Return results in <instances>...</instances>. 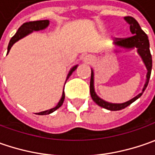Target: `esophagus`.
Returning <instances> with one entry per match:
<instances>
[{
  "mask_svg": "<svg viewBox=\"0 0 155 155\" xmlns=\"http://www.w3.org/2000/svg\"><path fill=\"white\" fill-rule=\"evenodd\" d=\"M84 61L85 63H87V64H91V63L93 61V58L91 56H89V55H88V56H86L84 58Z\"/></svg>",
  "mask_w": 155,
  "mask_h": 155,
  "instance_id": "1",
  "label": "esophagus"
}]
</instances>
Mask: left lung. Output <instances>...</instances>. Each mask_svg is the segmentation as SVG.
<instances>
[{
	"mask_svg": "<svg viewBox=\"0 0 155 155\" xmlns=\"http://www.w3.org/2000/svg\"><path fill=\"white\" fill-rule=\"evenodd\" d=\"M124 20L128 22L130 26V32L132 34H134L132 37L126 38V39H116L114 44L118 45L120 47L125 48V49H132V48H137V52L139 55L141 57L143 63L145 64L147 73L146 83L144 84V87L142 89V92L134 97V98L129 100L128 102H125L123 104H111L109 102H106L102 98H100L98 96L95 92L94 89V72L91 70V84H90V91H91V96L93 101L96 104L99 105L100 107H103L106 110H111V111H116V110H121L128 105L134 103L135 100L140 97L146 90L147 86L148 84L150 75H151V71H152V55L150 53V49H149V40L147 38V35L143 32V30L140 28L139 23L136 21V20L131 17V16H126Z\"/></svg>",
	"mask_w": 155,
	"mask_h": 155,
	"instance_id": "1",
	"label": "left lung"
}]
</instances>
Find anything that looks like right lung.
Segmentation results:
<instances>
[{
    "instance_id": "add662e5",
    "label": "right lung",
    "mask_w": 155,
    "mask_h": 155,
    "mask_svg": "<svg viewBox=\"0 0 155 155\" xmlns=\"http://www.w3.org/2000/svg\"><path fill=\"white\" fill-rule=\"evenodd\" d=\"M48 25H49V21H48V20H44V21H29V22H26V23H24V24H23L22 26H21V27L18 29V31L16 32V33H15V35L12 37V39H10L8 46V53L9 51H10V49H11L12 45H14L15 42H17L18 40H20V39H22V38H24L25 36L28 35L29 33H33V31H39V30H43V29H45V28H46V27H48ZM77 67H78V65H75V66H73L72 68L71 69V71H70V72H69L68 76H67L66 80L68 79L69 77L71 75V73H72L75 70L77 69ZM65 83H66V81H65ZM64 91H63L62 97H61V99H60V101L58 102V104H57L56 107L52 108V109H51V110L39 112V113H38V115H48V114H51V113H52L53 111H55L56 110H58V109L62 105L63 103H64Z\"/></svg>"
}]
</instances>
